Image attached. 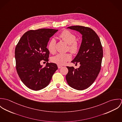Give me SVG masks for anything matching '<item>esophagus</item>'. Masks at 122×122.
<instances>
[{
    "instance_id": "obj_1",
    "label": "esophagus",
    "mask_w": 122,
    "mask_h": 122,
    "mask_svg": "<svg viewBox=\"0 0 122 122\" xmlns=\"http://www.w3.org/2000/svg\"><path fill=\"white\" fill-rule=\"evenodd\" d=\"M62 67V66H61V65H58V69H61V68Z\"/></svg>"
}]
</instances>
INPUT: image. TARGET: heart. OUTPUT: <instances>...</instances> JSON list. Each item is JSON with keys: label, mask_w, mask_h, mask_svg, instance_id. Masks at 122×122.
Masks as SVG:
<instances>
[{"label": "heart", "mask_w": 122, "mask_h": 122, "mask_svg": "<svg viewBox=\"0 0 122 122\" xmlns=\"http://www.w3.org/2000/svg\"><path fill=\"white\" fill-rule=\"evenodd\" d=\"M59 37L68 44L67 49L72 53H76L79 50V44L76 41V36L74 34L68 30H63L59 35ZM56 41L54 38H52L48 45L49 52L54 53L56 52ZM71 55L69 53H59L52 57V61L59 65L65 64L71 59Z\"/></svg>", "instance_id": "obj_1"}]
</instances>
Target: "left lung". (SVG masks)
I'll list each match as a JSON object with an SVG mask.
<instances>
[{
	"label": "left lung",
	"mask_w": 122,
	"mask_h": 122,
	"mask_svg": "<svg viewBox=\"0 0 122 122\" xmlns=\"http://www.w3.org/2000/svg\"><path fill=\"white\" fill-rule=\"evenodd\" d=\"M67 28L80 33L82 40L78 53L71 61L79 62L80 67L76 69L67 67L69 71L66 80L70 87L83 90L93 84L100 73L103 57L102 45L98 36L90 28L73 26Z\"/></svg>",
	"instance_id": "obj_1"
}]
</instances>
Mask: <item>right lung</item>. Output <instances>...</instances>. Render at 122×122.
Returning <instances> with one entry per match:
<instances>
[{
	"label": "right lung",
	"instance_id": "obj_1",
	"mask_svg": "<svg viewBox=\"0 0 122 122\" xmlns=\"http://www.w3.org/2000/svg\"><path fill=\"white\" fill-rule=\"evenodd\" d=\"M58 30L41 29L30 30L20 38L15 49L16 68L22 83L29 88L38 91L46 87L58 69L54 63H48L49 51L46 48L50 38ZM42 60L48 62L45 67Z\"/></svg>",
	"mask_w": 122,
	"mask_h": 122
}]
</instances>
